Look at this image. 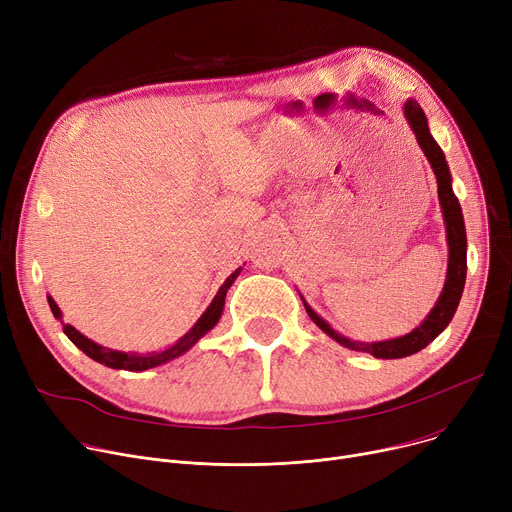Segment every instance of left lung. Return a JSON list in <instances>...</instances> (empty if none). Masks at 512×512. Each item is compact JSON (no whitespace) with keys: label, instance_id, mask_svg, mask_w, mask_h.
<instances>
[{"label":"left lung","instance_id":"1","mask_svg":"<svg viewBox=\"0 0 512 512\" xmlns=\"http://www.w3.org/2000/svg\"><path fill=\"white\" fill-rule=\"evenodd\" d=\"M405 117L407 122L417 138L419 148L424 150L426 159L432 165V171L436 175V184H438V200L442 206V215L446 223V242H448V268H446V281L444 289L438 297L436 306L432 312L426 316V320L413 328L411 333L397 337V339H388V341H378V343H362V341H351L343 335H339L337 330L330 328L326 320H322L302 297V302L306 306L308 316L316 322L318 328H322L328 337H333L337 343H341L347 349L353 351H366L378 359H399L413 355L417 351H422L428 347L442 330L448 326V322L453 320L457 306L461 302L463 287H465V277H467V233H465V221L461 213V204L453 192V182H450V171L446 157L442 153V148L438 142L432 138L430 128H428V119L424 109L417 105V101L409 99L405 103Z\"/></svg>","mask_w":512,"mask_h":512}]
</instances>
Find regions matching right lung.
<instances>
[{"instance_id": "obj_1", "label": "right lung", "mask_w": 512, "mask_h": 512, "mask_svg": "<svg viewBox=\"0 0 512 512\" xmlns=\"http://www.w3.org/2000/svg\"><path fill=\"white\" fill-rule=\"evenodd\" d=\"M242 273V268H237L235 273H231L227 277V281L221 285V289L217 291L215 299L210 302V306L206 308V312L198 318V322L188 330V333L179 339L177 343H173L171 347L163 349V351H153V353H126V351H115V349H107L95 341H90L88 337H84L82 333H78V330L72 326V324H64L62 320V310L57 308V304L53 302V297L49 295L47 302H49V308L53 312L55 318L62 320L64 324V333L68 335V339L80 349L84 351L90 359H95V362L107 366V368H113V370H130V372H142V370H148V368H157L161 364H167L171 362V359L184 355L186 351H190L198 339H202L210 328H215V324L219 322L221 314H223V308H225V295H227V289L233 285V281L237 279V275Z\"/></svg>"}]
</instances>
